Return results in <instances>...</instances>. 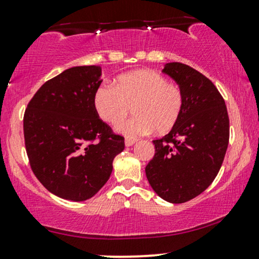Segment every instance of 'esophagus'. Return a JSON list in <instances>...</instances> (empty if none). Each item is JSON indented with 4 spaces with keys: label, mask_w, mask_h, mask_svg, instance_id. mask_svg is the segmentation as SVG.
Returning <instances> with one entry per match:
<instances>
[{
    "label": "esophagus",
    "mask_w": 259,
    "mask_h": 259,
    "mask_svg": "<svg viewBox=\"0 0 259 259\" xmlns=\"http://www.w3.org/2000/svg\"><path fill=\"white\" fill-rule=\"evenodd\" d=\"M136 141H138V140H135V139H126L125 140V146H126V147H130V146H133Z\"/></svg>",
    "instance_id": "obj_1"
}]
</instances>
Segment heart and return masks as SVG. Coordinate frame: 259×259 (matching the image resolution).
<instances>
[{
	"mask_svg": "<svg viewBox=\"0 0 259 259\" xmlns=\"http://www.w3.org/2000/svg\"><path fill=\"white\" fill-rule=\"evenodd\" d=\"M134 106L132 119L116 126L129 139L169 133L182 116L185 98L179 85L151 70H136L118 77L116 83H102L94 94L96 113L108 124L119 123Z\"/></svg>",
	"mask_w": 259,
	"mask_h": 259,
	"instance_id": "b5f03b06",
	"label": "heart"
}]
</instances>
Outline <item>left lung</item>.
I'll use <instances>...</instances> for the list:
<instances>
[{
	"mask_svg": "<svg viewBox=\"0 0 259 259\" xmlns=\"http://www.w3.org/2000/svg\"><path fill=\"white\" fill-rule=\"evenodd\" d=\"M163 72L179 84L185 106L175 127L153 141L155 154L146 176L161 199L181 204L204 192L219 174L228 147L229 118L222 95L199 71L169 62Z\"/></svg>",
	"mask_w": 259,
	"mask_h": 259,
	"instance_id": "left-lung-1",
	"label": "left lung"
}]
</instances>
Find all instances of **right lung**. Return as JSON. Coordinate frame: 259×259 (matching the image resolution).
Listing matches in <instances>:
<instances>
[{
  "label": "right lung",
  "instance_id": "obj_1",
  "mask_svg": "<svg viewBox=\"0 0 259 259\" xmlns=\"http://www.w3.org/2000/svg\"><path fill=\"white\" fill-rule=\"evenodd\" d=\"M101 67L76 66L43 84L24 116L31 169L57 197L88 200L110 179L113 159L124 149L94 107Z\"/></svg>",
  "mask_w": 259,
  "mask_h": 259
}]
</instances>
